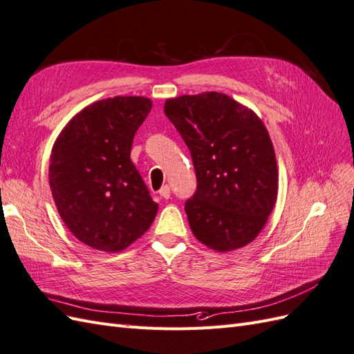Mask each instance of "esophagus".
I'll list each match as a JSON object with an SVG mask.
<instances>
[{
  "label": "esophagus",
  "instance_id": "obj_1",
  "mask_svg": "<svg viewBox=\"0 0 354 354\" xmlns=\"http://www.w3.org/2000/svg\"><path fill=\"white\" fill-rule=\"evenodd\" d=\"M159 195H160V198L169 199V196H171V189H169V186H168V185H165V186L160 187V190H159Z\"/></svg>",
  "mask_w": 354,
  "mask_h": 354
}]
</instances>
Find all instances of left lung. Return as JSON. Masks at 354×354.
<instances>
[{
    "instance_id": "obj_1",
    "label": "left lung",
    "mask_w": 354,
    "mask_h": 354,
    "mask_svg": "<svg viewBox=\"0 0 354 354\" xmlns=\"http://www.w3.org/2000/svg\"><path fill=\"white\" fill-rule=\"evenodd\" d=\"M164 112L194 160L198 186L185 205L192 232L218 252L248 245L277 198L274 149L263 121L217 91L168 99Z\"/></svg>"
}]
</instances>
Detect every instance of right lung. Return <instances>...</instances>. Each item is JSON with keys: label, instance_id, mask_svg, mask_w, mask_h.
<instances>
[{"label": "right lung", "instance_id": "right-lung-1", "mask_svg": "<svg viewBox=\"0 0 354 354\" xmlns=\"http://www.w3.org/2000/svg\"><path fill=\"white\" fill-rule=\"evenodd\" d=\"M151 109L138 95L99 100L75 115L53 146V199L73 236L94 250L122 251L155 220L158 203L130 159Z\"/></svg>", "mask_w": 354, "mask_h": 354}]
</instances>
